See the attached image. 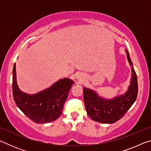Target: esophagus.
Returning a JSON list of instances; mask_svg holds the SVG:
<instances>
[{
  "mask_svg": "<svg viewBox=\"0 0 151 151\" xmlns=\"http://www.w3.org/2000/svg\"><path fill=\"white\" fill-rule=\"evenodd\" d=\"M83 75H81V74H80V75H78L77 76H76V78H77L78 80H79V81L83 80Z\"/></svg>",
  "mask_w": 151,
  "mask_h": 151,
  "instance_id": "34e87169",
  "label": "esophagus"
}]
</instances>
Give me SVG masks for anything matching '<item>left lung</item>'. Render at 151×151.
Wrapping results in <instances>:
<instances>
[{
  "mask_svg": "<svg viewBox=\"0 0 151 151\" xmlns=\"http://www.w3.org/2000/svg\"><path fill=\"white\" fill-rule=\"evenodd\" d=\"M128 62L131 68V78L127 91L112 99H105L94 90L83 87L84 102L86 112L92 120L101 123L112 124L121 119L136 101L138 94L137 76L128 50Z\"/></svg>",
  "mask_w": 151,
  "mask_h": 151,
  "instance_id": "1",
  "label": "left lung"
}]
</instances>
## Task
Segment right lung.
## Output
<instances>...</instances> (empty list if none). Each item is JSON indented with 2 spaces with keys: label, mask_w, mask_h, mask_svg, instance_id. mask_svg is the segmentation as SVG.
<instances>
[{
  "label": "right lung",
  "mask_w": 151,
  "mask_h": 151,
  "mask_svg": "<svg viewBox=\"0 0 151 151\" xmlns=\"http://www.w3.org/2000/svg\"><path fill=\"white\" fill-rule=\"evenodd\" d=\"M74 83L69 78H61L45 90L27 94L17 85L15 64L12 70V94L15 103L25 115L37 124L54 121L61 115Z\"/></svg>",
  "instance_id": "1"
}]
</instances>
